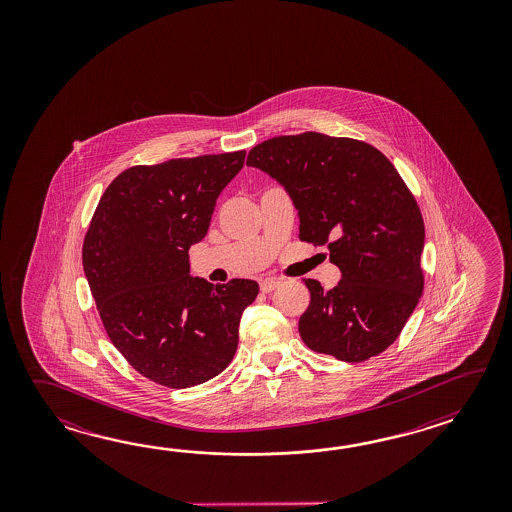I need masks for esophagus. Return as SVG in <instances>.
Segmentation results:
<instances>
[{"label": "esophagus", "instance_id": "obj_1", "mask_svg": "<svg viewBox=\"0 0 512 512\" xmlns=\"http://www.w3.org/2000/svg\"><path fill=\"white\" fill-rule=\"evenodd\" d=\"M278 285H280V280H274V278H265V280H261L260 283L261 293H271V291H274Z\"/></svg>", "mask_w": 512, "mask_h": 512}]
</instances>
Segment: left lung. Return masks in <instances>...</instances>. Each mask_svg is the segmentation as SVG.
I'll return each mask as SVG.
<instances>
[{
  "instance_id": "8db88e82",
  "label": "left lung",
  "mask_w": 512,
  "mask_h": 512,
  "mask_svg": "<svg viewBox=\"0 0 512 512\" xmlns=\"http://www.w3.org/2000/svg\"><path fill=\"white\" fill-rule=\"evenodd\" d=\"M247 164L287 190L300 240L326 245L342 272L329 291L305 278L311 302L298 322L305 346L344 362L390 348L425 287V223L395 166L368 142L316 131L263 141Z\"/></svg>"
}]
</instances>
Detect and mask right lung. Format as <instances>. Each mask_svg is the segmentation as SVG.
I'll use <instances>...</instances> for the list:
<instances>
[{"label":"right lung","instance_id":"1","mask_svg":"<svg viewBox=\"0 0 512 512\" xmlns=\"http://www.w3.org/2000/svg\"><path fill=\"white\" fill-rule=\"evenodd\" d=\"M243 161L245 150L131 166L100 197L84 238L82 265L109 340L168 388L229 366L241 315L260 293L254 280L192 278L188 261Z\"/></svg>","mask_w":512,"mask_h":512}]
</instances>
